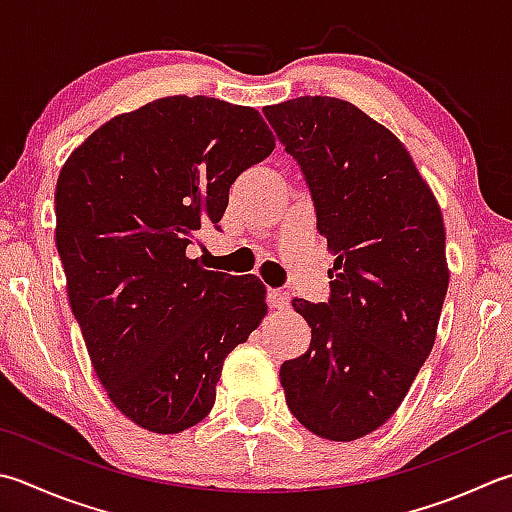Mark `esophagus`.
<instances>
[{
  "mask_svg": "<svg viewBox=\"0 0 512 512\" xmlns=\"http://www.w3.org/2000/svg\"><path fill=\"white\" fill-rule=\"evenodd\" d=\"M268 306L273 308V310H288L290 308V297H288V293H284V290H275V288H270L268 290Z\"/></svg>",
  "mask_w": 512,
  "mask_h": 512,
  "instance_id": "obj_1",
  "label": "esophagus"
}]
</instances>
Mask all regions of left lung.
<instances>
[{
	"mask_svg": "<svg viewBox=\"0 0 512 512\" xmlns=\"http://www.w3.org/2000/svg\"><path fill=\"white\" fill-rule=\"evenodd\" d=\"M264 115L335 253L328 304L293 299L313 337L279 379L299 424L353 442L395 415L433 350L450 279L442 208L406 146L355 104L306 95Z\"/></svg>",
	"mask_w": 512,
	"mask_h": 512,
	"instance_id": "left-lung-1",
	"label": "left lung"
}]
</instances>
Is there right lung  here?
<instances>
[{
  "instance_id": "right-lung-1",
  "label": "right lung",
  "mask_w": 512,
  "mask_h": 512,
  "mask_svg": "<svg viewBox=\"0 0 512 512\" xmlns=\"http://www.w3.org/2000/svg\"><path fill=\"white\" fill-rule=\"evenodd\" d=\"M273 148L259 110L175 95L108 119L59 170L68 302L99 384L137 426L173 435L202 422L226 357L262 324L259 277L206 270L188 246Z\"/></svg>"
}]
</instances>
